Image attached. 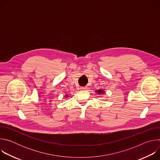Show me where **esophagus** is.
Here are the masks:
<instances>
[{"instance_id":"1","label":"esophagus","mask_w":160,"mask_h":160,"mask_svg":"<svg viewBox=\"0 0 160 160\" xmlns=\"http://www.w3.org/2000/svg\"><path fill=\"white\" fill-rule=\"evenodd\" d=\"M87 87H81L80 88L82 89V90H87Z\"/></svg>"}]
</instances>
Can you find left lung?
<instances>
[{
	"label": "left lung",
	"instance_id": "1",
	"mask_svg": "<svg viewBox=\"0 0 160 160\" xmlns=\"http://www.w3.org/2000/svg\"><path fill=\"white\" fill-rule=\"evenodd\" d=\"M96 92H97V94H104V91L102 90V89H99V90H96Z\"/></svg>",
	"mask_w": 160,
	"mask_h": 160
}]
</instances>
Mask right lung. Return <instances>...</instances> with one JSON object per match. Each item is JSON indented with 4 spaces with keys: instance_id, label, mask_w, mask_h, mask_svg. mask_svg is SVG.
<instances>
[{
    "instance_id": "add662e5",
    "label": "right lung",
    "mask_w": 160,
    "mask_h": 160,
    "mask_svg": "<svg viewBox=\"0 0 160 160\" xmlns=\"http://www.w3.org/2000/svg\"><path fill=\"white\" fill-rule=\"evenodd\" d=\"M65 96H66V98H68V95H66V94L65 95Z\"/></svg>"
}]
</instances>
